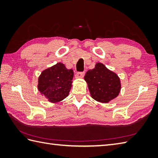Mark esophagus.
Returning a JSON list of instances; mask_svg holds the SVG:
<instances>
[{
    "label": "esophagus",
    "mask_w": 158,
    "mask_h": 158,
    "mask_svg": "<svg viewBox=\"0 0 158 158\" xmlns=\"http://www.w3.org/2000/svg\"><path fill=\"white\" fill-rule=\"evenodd\" d=\"M85 75L84 72H78L75 75L76 78H83V76Z\"/></svg>",
    "instance_id": "1"
}]
</instances>
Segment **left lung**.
<instances>
[{"label": "left lung", "mask_w": 158, "mask_h": 158, "mask_svg": "<svg viewBox=\"0 0 158 158\" xmlns=\"http://www.w3.org/2000/svg\"><path fill=\"white\" fill-rule=\"evenodd\" d=\"M84 79L88 83L92 98L98 102H109L115 98L120 92L119 77L102 63H97L94 69L89 70Z\"/></svg>", "instance_id": "left-lung-1"}]
</instances>
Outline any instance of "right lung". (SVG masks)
Instances as JSON below:
<instances>
[{"label":"right lung","mask_w":158,"mask_h":158,"mask_svg":"<svg viewBox=\"0 0 158 158\" xmlns=\"http://www.w3.org/2000/svg\"><path fill=\"white\" fill-rule=\"evenodd\" d=\"M73 70L62 63L43 70L39 77L38 89L51 102H58L69 96L72 87Z\"/></svg>","instance_id":"add662e5"}]
</instances>
